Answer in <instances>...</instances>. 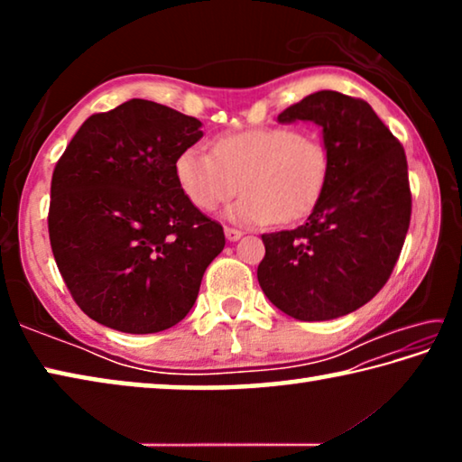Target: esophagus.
<instances>
[{
	"instance_id": "1",
	"label": "esophagus",
	"mask_w": 462,
	"mask_h": 462,
	"mask_svg": "<svg viewBox=\"0 0 462 462\" xmlns=\"http://www.w3.org/2000/svg\"><path fill=\"white\" fill-rule=\"evenodd\" d=\"M224 232H226V238H228L230 242H236V240H240V238H242V234H245L242 230H238V228H226Z\"/></svg>"
}]
</instances>
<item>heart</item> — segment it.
Instances as JSON below:
<instances>
[{
    "label": "heart",
    "mask_w": 462,
    "mask_h": 462,
    "mask_svg": "<svg viewBox=\"0 0 462 462\" xmlns=\"http://www.w3.org/2000/svg\"><path fill=\"white\" fill-rule=\"evenodd\" d=\"M330 154L322 140L291 126L253 128L214 140L212 152L187 146L175 161L179 189L201 212H214L238 191L230 208L242 224L300 220L322 195Z\"/></svg>",
    "instance_id": "obj_1"
}]
</instances>
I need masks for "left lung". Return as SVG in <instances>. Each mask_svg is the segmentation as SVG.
<instances>
[{
	"label": "left lung",
	"mask_w": 462,
	"mask_h": 462,
	"mask_svg": "<svg viewBox=\"0 0 462 462\" xmlns=\"http://www.w3.org/2000/svg\"><path fill=\"white\" fill-rule=\"evenodd\" d=\"M279 122L322 126L330 171L308 222L263 234L256 277L271 303L303 322L346 316L387 283L411 217L408 159L361 97L316 91Z\"/></svg>",
	"instance_id": "8db88e82"
}]
</instances>
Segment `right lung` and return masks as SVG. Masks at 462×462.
Wrapping results in <instances>:
<instances>
[{
  "label": "right lung",
  "mask_w": 462,
  "mask_h": 462,
  "mask_svg": "<svg viewBox=\"0 0 462 462\" xmlns=\"http://www.w3.org/2000/svg\"><path fill=\"white\" fill-rule=\"evenodd\" d=\"M201 122L146 99L89 116L51 181V248L91 319L128 334L167 330L189 314L224 228L179 189L175 161Z\"/></svg>",
  "instance_id": "1"
}]
</instances>
